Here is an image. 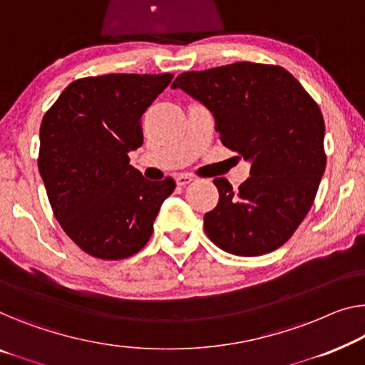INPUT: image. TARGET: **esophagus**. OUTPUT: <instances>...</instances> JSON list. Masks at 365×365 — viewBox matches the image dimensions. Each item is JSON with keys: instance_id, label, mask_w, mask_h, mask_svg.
<instances>
[{"instance_id": "esophagus-1", "label": "esophagus", "mask_w": 365, "mask_h": 365, "mask_svg": "<svg viewBox=\"0 0 365 365\" xmlns=\"http://www.w3.org/2000/svg\"><path fill=\"white\" fill-rule=\"evenodd\" d=\"M195 180L193 175H188V173H180V175L175 177V182L177 185H180V187H185V185L192 183Z\"/></svg>"}]
</instances>
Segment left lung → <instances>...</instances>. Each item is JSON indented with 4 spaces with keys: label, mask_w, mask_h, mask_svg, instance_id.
I'll return each mask as SVG.
<instances>
[{
    "label": "left lung",
    "mask_w": 365,
    "mask_h": 365,
    "mask_svg": "<svg viewBox=\"0 0 365 365\" xmlns=\"http://www.w3.org/2000/svg\"><path fill=\"white\" fill-rule=\"evenodd\" d=\"M180 88L208 108L221 143L251 164L232 190L215 178L217 206L205 231L222 251L254 257L285 244L312 208L324 173V121L298 80L277 65L237 62L178 75Z\"/></svg>",
    "instance_id": "8db88e82"
}]
</instances>
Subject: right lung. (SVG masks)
Masks as SVG:
<instances>
[{"instance_id": "right-lung-1", "label": "right lung", "mask_w": 365, "mask_h": 365, "mask_svg": "<svg viewBox=\"0 0 365 365\" xmlns=\"http://www.w3.org/2000/svg\"><path fill=\"white\" fill-rule=\"evenodd\" d=\"M172 73H110L62 91L41 124L39 173L52 211L86 254L119 260L139 252L175 182H149L129 164L143 145L140 118Z\"/></svg>"}]
</instances>
